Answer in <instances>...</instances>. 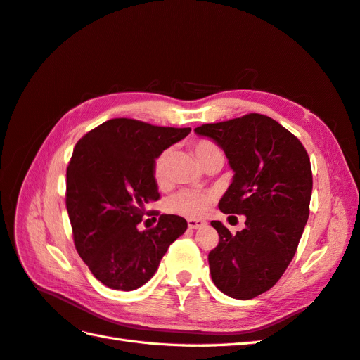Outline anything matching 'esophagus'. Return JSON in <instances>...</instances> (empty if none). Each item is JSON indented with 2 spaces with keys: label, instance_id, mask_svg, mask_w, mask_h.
Returning <instances> with one entry per match:
<instances>
[{
  "label": "esophagus",
  "instance_id": "1",
  "mask_svg": "<svg viewBox=\"0 0 360 360\" xmlns=\"http://www.w3.org/2000/svg\"><path fill=\"white\" fill-rule=\"evenodd\" d=\"M207 223L205 220H194V218H191L188 220V227L189 229H201V227H205Z\"/></svg>",
  "mask_w": 360,
  "mask_h": 360
}]
</instances>
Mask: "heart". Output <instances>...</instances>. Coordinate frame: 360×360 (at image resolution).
Masks as SVG:
<instances>
[{
	"label": "heart",
	"mask_w": 360,
	"mask_h": 360,
	"mask_svg": "<svg viewBox=\"0 0 360 360\" xmlns=\"http://www.w3.org/2000/svg\"><path fill=\"white\" fill-rule=\"evenodd\" d=\"M192 151H194L195 159L200 165L212 155H223L220 148L214 142H210V140H198V142L194 143ZM168 160L169 151L165 150L155 157V160L153 163V177L160 188H163L166 183H168ZM212 194H207V192L181 191L172 195L171 198H168V201H166V209H168L171 214L194 218L195 220V218L203 217L207 212L210 203H212Z\"/></svg>",
	"instance_id": "heart-1"
}]
</instances>
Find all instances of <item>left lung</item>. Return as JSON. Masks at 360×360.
<instances>
[{"mask_svg":"<svg viewBox=\"0 0 360 360\" xmlns=\"http://www.w3.org/2000/svg\"><path fill=\"white\" fill-rule=\"evenodd\" d=\"M194 131L221 148L233 171L218 207L246 215L236 235L210 223L220 235L207 258L210 276L224 295L252 300L274 287L295 257L310 212L309 154L290 131L257 112Z\"/></svg>","mask_w":360,"mask_h":360,"instance_id":"8db88e82","label":"left lung"}]
</instances>
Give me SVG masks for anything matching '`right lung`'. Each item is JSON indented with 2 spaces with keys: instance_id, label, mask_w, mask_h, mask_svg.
I'll list each match as a JSON object with an SVG mask.
<instances>
[{
  "instance_id": "add662e5",
  "label": "right lung",
  "mask_w": 360,
  "mask_h": 360,
  "mask_svg": "<svg viewBox=\"0 0 360 360\" xmlns=\"http://www.w3.org/2000/svg\"><path fill=\"white\" fill-rule=\"evenodd\" d=\"M191 128L154 127L111 119L76 143L67 168V210L79 257L96 279L131 292L154 276L188 223L162 214L153 229L139 231L145 205L159 200L153 177L155 157Z\"/></svg>"
}]
</instances>
